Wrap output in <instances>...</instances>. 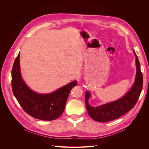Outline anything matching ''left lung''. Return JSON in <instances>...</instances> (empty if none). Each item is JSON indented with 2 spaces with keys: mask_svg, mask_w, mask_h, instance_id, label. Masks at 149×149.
<instances>
[{
  "mask_svg": "<svg viewBox=\"0 0 149 149\" xmlns=\"http://www.w3.org/2000/svg\"><path fill=\"white\" fill-rule=\"evenodd\" d=\"M136 57L137 73L135 83L130 91L120 100L106 104L99 107H94L89 105L88 102L90 93L85 94V102L88 114L91 118L97 122H109L115 120L127 113L136 105L140 94L141 93L143 85V76L141 70V66L137 56Z\"/></svg>",
  "mask_w": 149,
  "mask_h": 149,
  "instance_id": "left-lung-1",
  "label": "left lung"
}]
</instances>
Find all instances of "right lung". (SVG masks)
Instances as JSON below:
<instances>
[{
	"label": "right lung",
	"mask_w": 149,
	"mask_h": 149,
	"mask_svg": "<svg viewBox=\"0 0 149 149\" xmlns=\"http://www.w3.org/2000/svg\"><path fill=\"white\" fill-rule=\"evenodd\" d=\"M20 55L16 57L12 70V89L13 94L26 114L34 118L52 120L63 114L70 92L77 81L71 82L57 91L48 94L33 92L22 78Z\"/></svg>",
	"instance_id": "right-lung-1"
}]
</instances>
